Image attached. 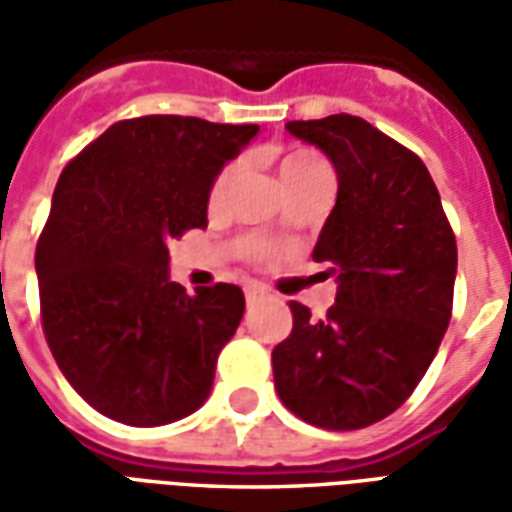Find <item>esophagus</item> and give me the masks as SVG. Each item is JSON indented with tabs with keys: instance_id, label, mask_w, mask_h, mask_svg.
<instances>
[{
	"instance_id": "esophagus-1",
	"label": "esophagus",
	"mask_w": 512,
	"mask_h": 512,
	"mask_svg": "<svg viewBox=\"0 0 512 512\" xmlns=\"http://www.w3.org/2000/svg\"><path fill=\"white\" fill-rule=\"evenodd\" d=\"M244 296H246V304H255L257 299H263V290L255 288V285H249V288L244 290Z\"/></svg>"
}]
</instances>
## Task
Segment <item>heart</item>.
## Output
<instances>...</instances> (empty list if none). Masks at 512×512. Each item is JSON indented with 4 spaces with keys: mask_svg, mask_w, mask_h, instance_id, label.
I'll return each instance as SVG.
<instances>
[{
    "mask_svg": "<svg viewBox=\"0 0 512 512\" xmlns=\"http://www.w3.org/2000/svg\"><path fill=\"white\" fill-rule=\"evenodd\" d=\"M235 172H238V164H227L222 167V172L213 178L211 191H208V208L216 211L219 205L227 197V191L233 186ZM321 172H332L329 164L323 161V156H318L315 150H307V147H296V150H288L282 161H279V175L285 180V186H293V183H301V180L312 178V175H321ZM246 257H263L266 255V244L260 238H244L241 241Z\"/></svg>",
    "mask_w": 512,
    "mask_h": 512,
    "instance_id": "b5f03b06",
    "label": "heart"
}]
</instances>
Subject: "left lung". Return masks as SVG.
I'll use <instances>...</instances> for the list:
<instances>
[{
  "mask_svg": "<svg viewBox=\"0 0 512 512\" xmlns=\"http://www.w3.org/2000/svg\"><path fill=\"white\" fill-rule=\"evenodd\" d=\"M337 169V202L312 260L337 274L326 318L290 301L271 351L279 400L310 425L359 430L406 403L452 315L458 246L422 158L354 115L290 120Z\"/></svg>",
  "mask_w": 512,
  "mask_h": 512,
  "instance_id": "left-lung-1",
  "label": "left lung"
}]
</instances>
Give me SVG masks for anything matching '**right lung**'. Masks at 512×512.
Returning <instances> with one entry per match:
<instances>
[{
    "instance_id": "right-lung-1",
    "label": "right lung",
    "mask_w": 512,
    "mask_h": 512,
    "mask_svg": "<svg viewBox=\"0 0 512 512\" xmlns=\"http://www.w3.org/2000/svg\"><path fill=\"white\" fill-rule=\"evenodd\" d=\"M257 126L120 120L62 169L35 249L40 323L68 384L104 417L153 428L211 395L244 318L238 285L169 279V238L208 227V191Z\"/></svg>"
}]
</instances>
